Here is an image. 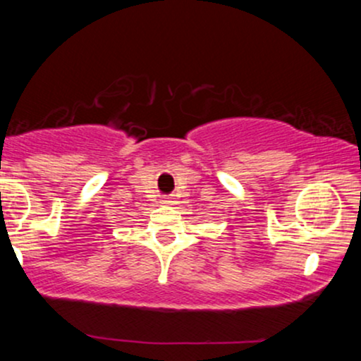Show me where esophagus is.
Masks as SVG:
<instances>
[{
	"label": "esophagus",
	"instance_id": "1",
	"mask_svg": "<svg viewBox=\"0 0 361 361\" xmlns=\"http://www.w3.org/2000/svg\"><path fill=\"white\" fill-rule=\"evenodd\" d=\"M161 204H166V205H169V204H171V198H169V197L163 198V200H161Z\"/></svg>",
	"mask_w": 361,
	"mask_h": 361
}]
</instances>
